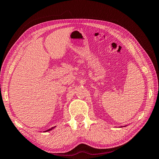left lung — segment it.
I'll return each mask as SVG.
<instances>
[{"label":"left lung","instance_id":"left-lung-1","mask_svg":"<svg viewBox=\"0 0 159 159\" xmlns=\"http://www.w3.org/2000/svg\"><path fill=\"white\" fill-rule=\"evenodd\" d=\"M123 127H126V126H123ZM123 127V126H121V127Z\"/></svg>","mask_w":159,"mask_h":159}]
</instances>
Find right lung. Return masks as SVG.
Here are the masks:
<instances>
[{"label":"right lung","instance_id":"1","mask_svg":"<svg viewBox=\"0 0 159 159\" xmlns=\"http://www.w3.org/2000/svg\"><path fill=\"white\" fill-rule=\"evenodd\" d=\"M54 127H52L51 129H48V130H47V131H45L44 132H47V131H51V130H52L53 129H54Z\"/></svg>","mask_w":159,"mask_h":159}]
</instances>
